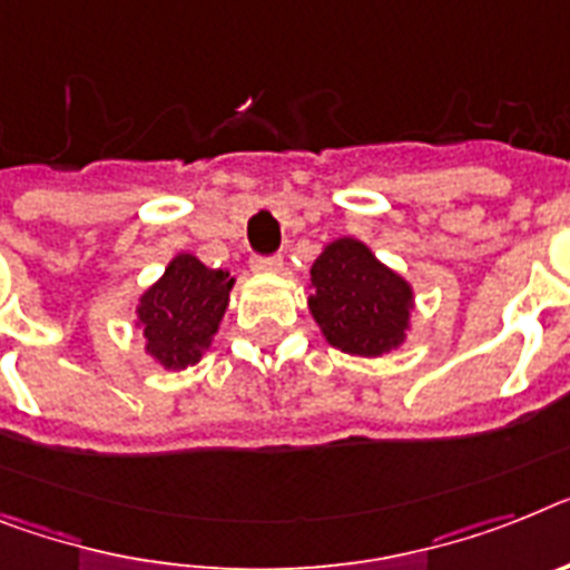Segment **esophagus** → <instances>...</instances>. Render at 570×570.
Wrapping results in <instances>:
<instances>
[{"mask_svg":"<svg viewBox=\"0 0 570 570\" xmlns=\"http://www.w3.org/2000/svg\"><path fill=\"white\" fill-rule=\"evenodd\" d=\"M284 269V261L281 257H252V272L257 275H277V272Z\"/></svg>","mask_w":570,"mask_h":570,"instance_id":"obj_1","label":"esophagus"}]
</instances>
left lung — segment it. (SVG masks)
<instances>
[{"mask_svg": "<svg viewBox=\"0 0 570 570\" xmlns=\"http://www.w3.org/2000/svg\"><path fill=\"white\" fill-rule=\"evenodd\" d=\"M309 315L324 342L347 356H385L409 338L414 286L356 237L322 248L309 269Z\"/></svg>", "mask_w": 570, "mask_h": 570, "instance_id": "obj_1", "label": "left lung"}]
</instances>
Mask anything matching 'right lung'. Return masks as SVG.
<instances>
[{"label": "right lung", "instance_id": "add662e5", "mask_svg": "<svg viewBox=\"0 0 570 570\" xmlns=\"http://www.w3.org/2000/svg\"><path fill=\"white\" fill-rule=\"evenodd\" d=\"M232 289L228 269H208L199 257L179 252L138 295L132 324L145 336L147 356L165 371L194 367L212 351Z\"/></svg>", "mask_w": 570, "mask_h": 570}]
</instances>
